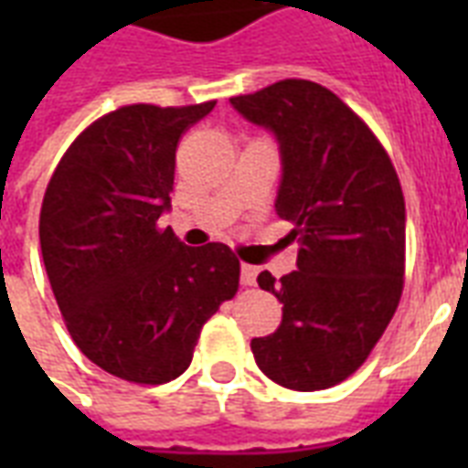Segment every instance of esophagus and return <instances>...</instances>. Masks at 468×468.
<instances>
[{
    "label": "esophagus",
    "instance_id": "obj_1",
    "mask_svg": "<svg viewBox=\"0 0 468 468\" xmlns=\"http://www.w3.org/2000/svg\"><path fill=\"white\" fill-rule=\"evenodd\" d=\"M257 267H252V264H242L240 267V282L242 286H255L257 284Z\"/></svg>",
    "mask_w": 468,
    "mask_h": 468
}]
</instances>
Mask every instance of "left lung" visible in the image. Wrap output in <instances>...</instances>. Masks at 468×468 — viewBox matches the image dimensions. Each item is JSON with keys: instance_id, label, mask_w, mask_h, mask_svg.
Segmentation results:
<instances>
[{"instance_id": "1", "label": "left lung", "mask_w": 468, "mask_h": 468, "mask_svg": "<svg viewBox=\"0 0 468 468\" xmlns=\"http://www.w3.org/2000/svg\"><path fill=\"white\" fill-rule=\"evenodd\" d=\"M230 104L274 131L284 176L279 218L299 238V270L257 277L282 306L277 333L252 340L274 384L320 391L352 377L381 340L403 293L406 201L386 148L337 94L282 80Z\"/></svg>"}]
</instances>
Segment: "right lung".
Here are the masks:
<instances>
[{"label": "right lung", "mask_w": 468, "mask_h": 468, "mask_svg": "<svg viewBox=\"0 0 468 468\" xmlns=\"http://www.w3.org/2000/svg\"><path fill=\"white\" fill-rule=\"evenodd\" d=\"M213 106H121L77 135L46 186L40 252L65 327L87 359L131 384L184 374L204 323L240 286L228 245L189 248L157 223L176 145Z\"/></svg>", "instance_id": "right-lung-1"}]
</instances>
